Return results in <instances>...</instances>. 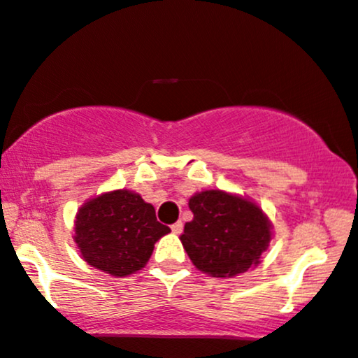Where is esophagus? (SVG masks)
<instances>
[{"mask_svg":"<svg viewBox=\"0 0 358 358\" xmlns=\"http://www.w3.org/2000/svg\"><path fill=\"white\" fill-rule=\"evenodd\" d=\"M182 230H183V223L182 222H176V223H173V225H171V231H173L175 235L182 234Z\"/></svg>","mask_w":358,"mask_h":358,"instance_id":"34e87169","label":"esophagus"}]
</instances>
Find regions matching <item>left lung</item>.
Segmentation results:
<instances>
[{
	"mask_svg": "<svg viewBox=\"0 0 358 358\" xmlns=\"http://www.w3.org/2000/svg\"><path fill=\"white\" fill-rule=\"evenodd\" d=\"M193 220L180 235L192 264L215 278H231L260 264L273 236L264 210L247 196L201 190L188 200Z\"/></svg>",
	"mask_w": 358,
	"mask_h": 358,
	"instance_id": "8db88e82",
	"label": "left lung"
}]
</instances>
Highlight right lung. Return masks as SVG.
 <instances>
[{"label": "right lung", "instance_id": "right-lung-1", "mask_svg": "<svg viewBox=\"0 0 358 358\" xmlns=\"http://www.w3.org/2000/svg\"><path fill=\"white\" fill-rule=\"evenodd\" d=\"M170 231L140 193L120 188L80 206L73 240L86 264L111 277H128L148 264L155 243Z\"/></svg>", "mask_w": 358, "mask_h": 358}]
</instances>
